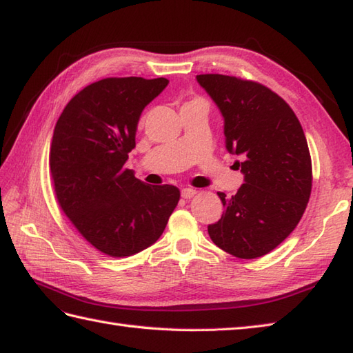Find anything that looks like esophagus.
I'll use <instances>...</instances> for the list:
<instances>
[{"label": "esophagus", "mask_w": 353, "mask_h": 353, "mask_svg": "<svg viewBox=\"0 0 353 353\" xmlns=\"http://www.w3.org/2000/svg\"><path fill=\"white\" fill-rule=\"evenodd\" d=\"M195 194H196V190H194V188H183L182 190V196L186 200H191Z\"/></svg>", "instance_id": "34e87169"}]
</instances>
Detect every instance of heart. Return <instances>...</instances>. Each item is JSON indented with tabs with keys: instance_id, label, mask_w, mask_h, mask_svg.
Segmentation results:
<instances>
[{
	"instance_id": "obj_1",
	"label": "heart",
	"mask_w": 353,
	"mask_h": 353,
	"mask_svg": "<svg viewBox=\"0 0 353 353\" xmlns=\"http://www.w3.org/2000/svg\"><path fill=\"white\" fill-rule=\"evenodd\" d=\"M192 101H200V99H192Z\"/></svg>"
}]
</instances>
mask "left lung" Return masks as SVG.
Here are the masks:
<instances>
[{"label": "left lung", "mask_w": 353, "mask_h": 353, "mask_svg": "<svg viewBox=\"0 0 353 353\" xmlns=\"http://www.w3.org/2000/svg\"><path fill=\"white\" fill-rule=\"evenodd\" d=\"M224 116L225 145L245 183L227 199L224 214L208 227L212 242L237 259L275 250L298 225L310 200L313 168L296 114L266 85L239 77L196 75Z\"/></svg>", "instance_id": "left-lung-1"}]
</instances>
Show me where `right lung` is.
Here are the masks:
<instances>
[{
    "label": "right lung",
    "mask_w": 353,
    "mask_h": 353,
    "mask_svg": "<svg viewBox=\"0 0 353 353\" xmlns=\"http://www.w3.org/2000/svg\"><path fill=\"white\" fill-rule=\"evenodd\" d=\"M168 79L103 78L77 93L57 120L49 176L79 234L110 257L152 247L180 200L173 185H147L125 168L138 119Z\"/></svg>",
    "instance_id": "right-lung-1"
}]
</instances>
